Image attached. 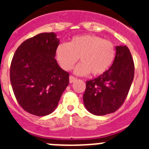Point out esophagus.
Listing matches in <instances>:
<instances>
[{
	"label": "esophagus",
	"instance_id": "esophagus-1",
	"mask_svg": "<svg viewBox=\"0 0 149 149\" xmlns=\"http://www.w3.org/2000/svg\"><path fill=\"white\" fill-rule=\"evenodd\" d=\"M76 80H77V78H76V77H73V76L71 75L70 77H69V82H70L71 84H72V83L74 82Z\"/></svg>",
	"mask_w": 149,
	"mask_h": 149
}]
</instances>
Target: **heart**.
Returning a JSON list of instances; mask_svg holds the SVG:
<instances>
[{
  "label": "heart",
  "instance_id": "b5f03b06",
  "mask_svg": "<svg viewBox=\"0 0 149 149\" xmlns=\"http://www.w3.org/2000/svg\"><path fill=\"white\" fill-rule=\"evenodd\" d=\"M114 45L98 36H75L68 43L63 42L55 50V57L63 69L70 70L80 57L81 63L74 68L78 75L92 73L98 75L106 72L115 58Z\"/></svg>",
  "mask_w": 149,
  "mask_h": 149
}]
</instances>
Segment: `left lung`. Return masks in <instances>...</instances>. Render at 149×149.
I'll list each match as a JSON object with an SVG mask.
<instances>
[{
    "instance_id": "1",
    "label": "left lung",
    "mask_w": 149,
    "mask_h": 149,
    "mask_svg": "<svg viewBox=\"0 0 149 149\" xmlns=\"http://www.w3.org/2000/svg\"><path fill=\"white\" fill-rule=\"evenodd\" d=\"M134 76V63L127 46H116L111 67L96 78L86 81L84 103L93 115L114 113L125 100Z\"/></svg>"
}]
</instances>
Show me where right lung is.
Instances as JSON below:
<instances>
[{
    "instance_id": "obj_1",
    "label": "right lung",
    "mask_w": 149,
    "mask_h": 149,
    "mask_svg": "<svg viewBox=\"0 0 149 149\" xmlns=\"http://www.w3.org/2000/svg\"><path fill=\"white\" fill-rule=\"evenodd\" d=\"M59 44L54 33H42L22 42L13 56L10 82L18 104L29 113H51L68 85L69 74L54 58Z\"/></svg>"
}]
</instances>
